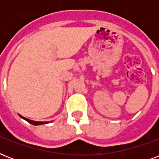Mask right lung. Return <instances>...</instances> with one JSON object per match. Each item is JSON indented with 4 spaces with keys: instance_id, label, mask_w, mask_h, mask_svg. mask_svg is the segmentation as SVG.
Masks as SVG:
<instances>
[{
    "instance_id": "right-lung-1",
    "label": "right lung",
    "mask_w": 159,
    "mask_h": 159,
    "mask_svg": "<svg viewBox=\"0 0 159 159\" xmlns=\"http://www.w3.org/2000/svg\"><path fill=\"white\" fill-rule=\"evenodd\" d=\"M22 119H24V120H25L26 121H28L29 123L32 124V125H43V124H48V122H47V121H45V122H41V121H34V120H28V119L25 118V117H23L22 116H20Z\"/></svg>"
}]
</instances>
